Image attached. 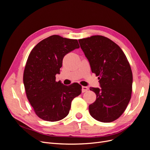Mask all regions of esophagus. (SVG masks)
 <instances>
[{
	"label": "esophagus",
	"instance_id": "34e87169",
	"mask_svg": "<svg viewBox=\"0 0 150 150\" xmlns=\"http://www.w3.org/2000/svg\"><path fill=\"white\" fill-rule=\"evenodd\" d=\"M88 90V88L86 87V86H82V92L84 93L86 92Z\"/></svg>",
	"mask_w": 150,
	"mask_h": 150
}]
</instances>
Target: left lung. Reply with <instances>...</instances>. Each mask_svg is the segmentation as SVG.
<instances>
[{
    "instance_id": "left-lung-1",
    "label": "left lung",
    "mask_w": 150,
    "mask_h": 150,
    "mask_svg": "<svg viewBox=\"0 0 150 150\" xmlns=\"http://www.w3.org/2000/svg\"><path fill=\"white\" fill-rule=\"evenodd\" d=\"M78 40L101 88H90L96 94V101L89 106L90 115L101 122L114 121L124 112L131 97L129 63L118 45L108 38L93 35Z\"/></svg>"
}]
</instances>
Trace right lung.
Wrapping results in <instances>:
<instances>
[{"instance_id":"add662e5","label":"right lung","mask_w":150,"mask_h":150,"mask_svg":"<svg viewBox=\"0 0 150 150\" xmlns=\"http://www.w3.org/2000/svg\"><path fill=\"white\" fill-rule=\"evenodd\" d=\"M79 48L78 40L53 35L39 42L26 62L23 81L27 98L40 119L57 121L69 114L73 99L81 93L78 83L65 86L56 81L66 54Z\"/></svg>"}]
</instances>
